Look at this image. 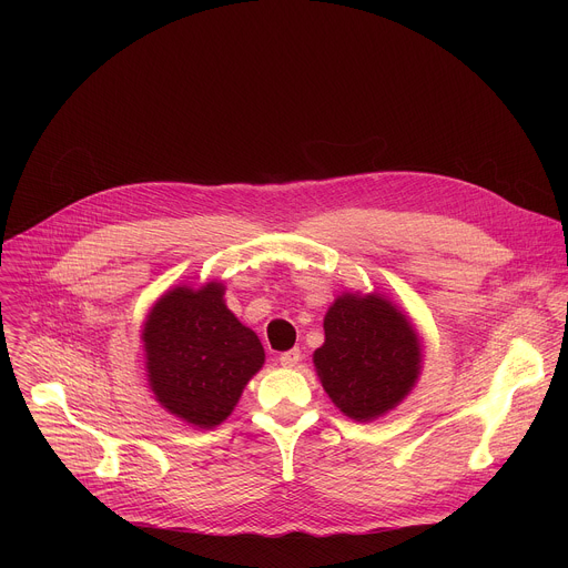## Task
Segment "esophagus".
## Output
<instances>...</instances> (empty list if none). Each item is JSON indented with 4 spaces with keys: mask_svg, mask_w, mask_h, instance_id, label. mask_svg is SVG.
Masks as SVG:
<instances>
[{
    "mask_svg": "<svg viewBox=\"0 0 568 568\" xmlns=\"http://www.w3.org/2000/svg\"><path fill=\"white\" fill-rule=\"evenodd\" d=\"M281 364L283 366H287V368H292V366H296L298 362H301V351L298 348H292V351H285V353H281Z\"/></svg>",
    "mask_w": 568,
    "mask_h": 568,
    "instance_id": "obj_1",
    "label": "esophagus"
}]
</instances>
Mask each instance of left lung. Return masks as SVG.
<instances>
[{
  "mask_svg": "<svg viewBox=\"0 0 568 568\" xmlns=\"http://www.w3.org/2000/svg\"><path fill=\"white\" fill-rule=\"evenodd\" d=\"M314 351L323 388L353 420H373L407 395L420 373V344L402 312L377 294H344L323 318Z\"/></svg>",
  "mask_w": 568,
  "mask_h": 568,
  "instance_id": "left-lung-1",
  "label": "left lung"
}]
</instances>
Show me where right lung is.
I'll list each match as a JSON object with an SVG mask.
<instances>
[{"label":"right lung","instance_id":"right-lung-1","mask_svg":"<svg viewBox=\"0 0 568 568\" xmlns=\"http://www.w3.org/2000/svg\"><path fill=\"white\" fill-rule=\"evenodd\" d=\"M224 287H175L148 314L143 342L154 397L178 418L211 429L226 420L265 362L254 331L226 310Z\"/></svg>","mask_w":568,"mask_h":568}]
</instances>
